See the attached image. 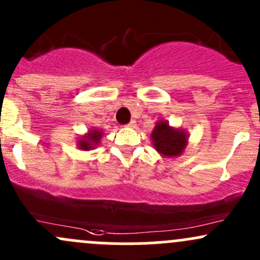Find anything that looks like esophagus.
Masks as SVG:
<instances>
[{
    "mask_svg": "<svg viewBox=\"0 0 260 260\" xmlns=\"http://www.w3.org/2000/svg\"><path fill=\"white\" fill-rule=\"evenodd\" d=\"M127 127L128 128H136V127H137V122H136V121H131L127 124Z\"/></svg>",
    "mask_w": 260,
    "mask_h": 260,
    "instance_id": "1",
    "label": "esophagus"
}]
</instances>
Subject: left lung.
I'll return each mask as SVG.
<instances>
[{
    "mask_svg": "<svg viewBox=\"0 0 260 260\" xmlns=\"http://www.w3.org/2000/svg\"><path fill=\"white\" fill-rule=\"evenodd\" d=\"M188 137L189 136L187 131L172 127L165 119L155 123L151 133L153 147L166 158H177L182 155L188 146Z\"/></svg>",
    "mask_w": 260,
    "mask_h": 260,
    "instance_id": "1",
    "label": "left lung"
}]
</instances>
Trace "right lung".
<instances>
[{"label": "right lung", "instance_id": "add662e5", "mask_svg": "<svg viewBox=\"0 0 260 260\" xmlns=\"http://www.w3.org/2000/svg\"><path fill=\"white\" fill-rule=\"evenodd\" d=\"M103 135H105L103 131L97 129V128H91V129H88V132L84 133L83 136H80V138L77 139L78 149H81V151L94 149V147H97L101 143Z\"/></svg>", "mask_w": 260, "mask_h": 260}]
</instances>
